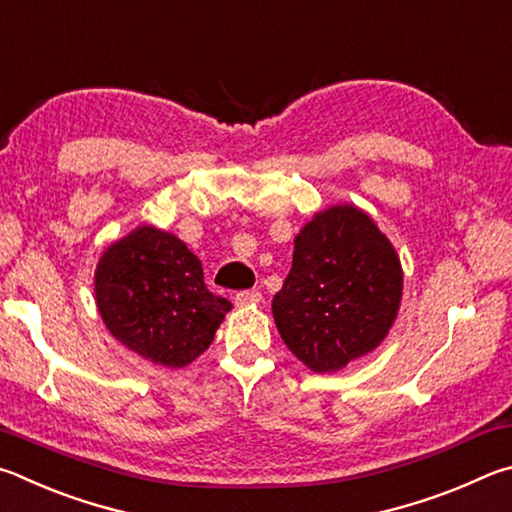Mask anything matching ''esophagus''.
Listing matches in <instances>:
<instances>
[{
    "instance_id": "esophagus-1",
    "label": "esophagus",
    "mask_w": 512,
    "mask_h": 512,
    "mask_svg": "<svg viewBox=\"0 0 512 512\" xmlns=\"http://www.w3.org/2000/svg\"><path fill=\"white\" fill-rule=\"evenodd\" d=\"M233 301H236L238 308L254 306V303H261L263 301V294L258 292V290H245V292H238L236 297H233Z\"/></svg>"
}]
</instances>
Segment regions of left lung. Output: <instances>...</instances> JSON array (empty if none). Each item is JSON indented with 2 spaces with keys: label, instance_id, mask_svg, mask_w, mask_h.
<instances>
[{
  "label": "left lung",
  "instance_id": "8db88e82",
  "mask_svg": "<svg viewBox=\"0 0 512 512\" xmlns=\"http://www.w3.org/2000/svg\"><path fill=\"white\" fill-rule=\"evenodd\" d=\"M396 247L355 204L317 211L294 238L292 270L272 312L285 346L315 373L373 353L402 301Z\"/></svg>",
  "mask_w": 512,
  "mask_h": 512
}]
</instances>
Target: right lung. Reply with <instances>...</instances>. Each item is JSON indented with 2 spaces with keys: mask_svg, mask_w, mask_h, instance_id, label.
Listing matches in <instances>:
<instances>
[{
  "mask_svg": "<svg viewBox=\"0 0 512 512\" xmlns=\"http://www.w3.org/2000/svg\"><path fill=\"white\" fill-rule=\"evenodd\" d=\"M94 299L116 342L164 369L195 362L231 310V301L206 290L200 258L186 242L152 224L103 251Z\"/></svg>",
  "mask_w": 512,
  "mask_h": 512,
  "instance_id": "obj_1",
  "label": "right lung"
}]
</instances>
